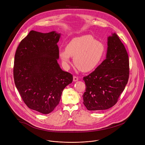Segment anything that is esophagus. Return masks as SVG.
I'll return each instance as SVG.
<instances>
[{"label":"esophagus","instance_id":"1","mask_svg":"<svg viewBox=\"0 0 145 145\" xmlns=\"http://www.w3.org/2000/svg\"><path fill=\"white\" fill-rule=\"evenodd\" d=\"M78 80V78L77 76H73V81L74 82H77Z\"/></svg>","mask_w":145,"mask_h":145}]
</instances>
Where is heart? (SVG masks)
<instances>
[{
	"mask_svg": "<svg viewBox=\"0 0 145 145\" xmlns=\"http://www.w3.org/2000/svg\"><path fill=\"white\" fill-rule=\"evenodd\" d=\"M65 49L59 51V56L63 65L68 67L71 63V57H74L75 65L83 72L91 71L98 66L105 50L101 42L95 40L89 35L72 39Z\"/></svg>",
	"mask_w": 145,
	"mask_h": 145,
	"instance_id": "1",
	"label": "heart"
}]
</instances>
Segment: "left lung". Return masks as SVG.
<instances>
[{"instance_id":"1","label":"left lung","mask_w":145,"mask_h":145,"mask_svg":"<svg viewBox=\"0 0 145 145\" xmlns=\"http://www.w3.org/2000/svg\"><path fill=\"white\" fill-rule=\"evenodd\" d=\"M107 41L105 59L83 79V103L89 110H105L115 105L128 80L129 59L124 44L115 33Z\"/></svg>"}]
</instances>
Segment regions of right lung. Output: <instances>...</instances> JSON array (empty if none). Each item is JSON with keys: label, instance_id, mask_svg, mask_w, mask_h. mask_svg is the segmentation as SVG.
<instances>
[{"label": "right lung", "instance_id": "1", "mask_svg": "<svg viewBox=\"0 0 145 145\" xmlns=\"http://www.w3.org/2000/svg\"><path fill=\"white\" fill-rule=\"evenodd\" d=\"M61 33L31 31L21 41L13 68L16 88L27 106L42 114L51 113L59 104L64 88L72 75L61 69L57 43Z\"/></svg>", "mask_w": 145, "mask_h": 145}]
</instances>
